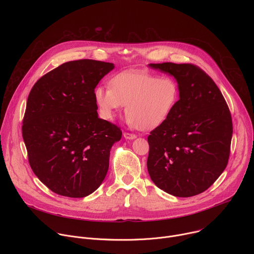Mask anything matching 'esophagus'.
I'll list each match as a JSON object with an SVG mask.
<instances>
[{"label":"esophagus","mask_w":254,"mask_h":254,"mask_svg":"<svg viewBox=\"0 0 254 254\" xmlns=\"http://www.w3.org/2000/svg\"><path fill=\"white\" fill-rule=\"evenodd\" d=\"M124 136L127 138V139H133L136 137V135L134 133H130V132H127V131H125L124 132Z\"/></svg>","instance_id":"34e87169"}]
</instances>
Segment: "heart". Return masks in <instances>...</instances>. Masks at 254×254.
<instances>
[{"label":"heart","mask_w":254,"mask_h":254,"mask_svg":"<svg viewBox=\"0 0 254 254\" xmlns=\"http://www.w3.org/2000/svg\"><path fill=\"white\" fill-rule=\"evenodd\" d=\"M94 95L104 118L112 120L126 105L128 124L150 130L170 117L179 98V86L168 76L127 71L115 76L111 85L96 87Z\"/></svg>","instance_id":"b5f03b06"}]
</instances>
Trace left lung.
<instances>
[{"label":"left lung","mask_w":254,"mask_h":254,"mask_svg":"<svg viewBox=\"0 0 254 254\" xmlns=\"http://www.w3.org/2000/svg\"><path fill=\"white\" fill-rule=\"evenodd\" d=\"M178 81L180 99L148 136V171L155 185L176 197L206 191L225 170L233 132L229 107L206 72L191 63L150 64Z\"/></svg>","instance_id":"8db88e82"}]
</instances>
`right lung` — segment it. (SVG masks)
<instances>
[{
	"label": "right lung",
	"instance_id": "right-lung-1",
	"mask_svg": "<svg viewBox=\"0 0 254 254\" xmlns=\"http://www.w3.org/2000/svg\"><path fill=\"white\" fill-rule=\"evenodd\" d=\"M114 64L69 61L32 87L22 135L34 174L54 193L82 198L102 183L121 128L97 117L94 89Z\"/></svg>",
	"mask_w": 254,
	"mask_h": 254
}]
</instances>
